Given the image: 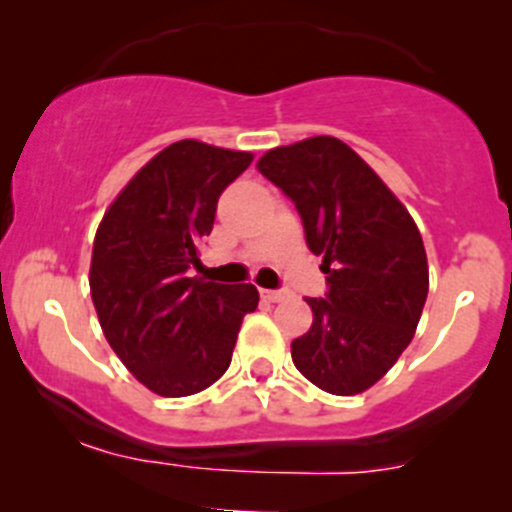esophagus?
Returning a JSON list of instances; mask_svg holds the SVG:
<instances>
[{"label": "esophagus", "mask_w": 512, "mask_h": 512, "mask_svg": "<svg viewBox=\"0 0 512 512\" xmlns=\"http://www.w3.org/2000/svg\"><path fill=\"white\" fill-rule=\"evenodd\" d=\"M262 297L267 299V302H282V299L287 297L285 289H262Z\"/></svg>", "instance_id": "34e87169"}]
</instances>
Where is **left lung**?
I'll list each match as a JSON object with an SVG mask.
<instances>
[{
    "mask_svg": "<svg viewBox=\"0 0 512 512\" xmlns=\"http://www.w3.org/2000/svg\"><path fill=\"white\" fill-rule=\"evenodd\" d=\"M257 168L294 203L327 275L324 297H307L314 322L292 342L294 366L329 394H361L414 339L428 294L421 232L339 138L272 148Z\"/></svg>",
    "mask_w": 512,
    "mask_h": 512,
    "instance_id": "1",
    "label": "left lung"
}]
</instances>
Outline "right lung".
<instances>
[{"label":"right lung","mask_w":512,"mask_h":512,"mask_svg":"<svg viewBox=\"0 0 512 512\" xmlns=\"http://www.w3.org/2000/svg\"><path fill=\"white\" fill-rule=\"evenodd\" d=\"M252 153L178 141L148 160L96 230L91 299L126 369L158 396L198 394L230 366L255 285L188 277L215 223L220 193Z\"/></svg>","instance_id":"right-lung-1"}]
</instances>
